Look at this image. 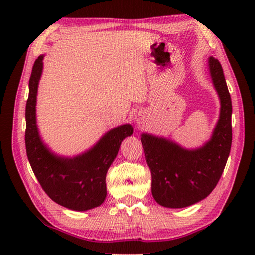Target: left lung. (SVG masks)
Wrapping results in <instances>:
<instances>
[{
  "label": "left lung",
  "mask_w": 255,
  "mask_h": 255,
  "mask_svg": "<svg viewBox=\"0 0 255 255\" xmlns=\"http://www.w3.org/2000/svg\"><path fill=\"white\" fill-rule=\"evenodd\" d=\"M209 71L221 99V115L211 139L197 149H184L165 138L141 135L152 174V195L167 208H183L213 191L225 169L232 146V100L223 67L209 57Z\"/></svg>",
  "instance_id": "1"
}]
</instances>
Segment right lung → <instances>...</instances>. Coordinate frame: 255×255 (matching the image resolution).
I'll list each match as a JSON object with an SVG mask.
<instances>
[{"label":"right lung","instance_id":"obj_1","mask_svg":"<svg viewBox=\"0 0 255 255\" xmlns=\"http://www.w3.org/2000/svg\"><path fill=\"white\" fill-rule=\"evenodd\" d=\"M42 58L33 64L25 106V149L30 165L41 188L56 204L84 211L100 206L106 199V175L118 154L120 144L131 136L133 128L126 124L111 129L88 152L73 158L56 156L42 144L36 124L38 83Z\"/></svg>","mask_w":255,"mask_h":255}]
</instances>
